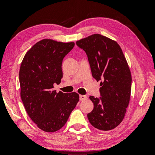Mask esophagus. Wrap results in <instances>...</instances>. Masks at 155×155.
Returning <instances> with one entry per match:
<instances>
[{"label":"esophagus","mask_w":155,"mask_h":155,"mask_svg":"<svg viewBox=\"0 0 155 155\" xmlns=\"http://www.w3.org/2000/svg\"><path fill=\"white\" fill-rule=\"evenodd\" d=\"M79 98L81 101H84V100L87 99V96L86 95H80L79 96Z\"/></svg>","instance_id":"obj_1"}]
</instances>
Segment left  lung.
<instances>
[{"instance_id":"1","label":"left lung","mask_w":155,"mask_h":155,"mask_svg":"<svg viewBox=\"0 0 155 155\" xmlns=\"http://www.w3.org/2000/svg\"><path fill=\"white\" fill-rule=\"evenodd\" d=\"M76 44L87 54L92 77L101 81V96H90L94 109L89 121L99 130L114 129L124 119L130 101L132 78L127 60L116 41L100 34Z\"/></svg>"}]
</instances>
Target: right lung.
I'll use <instances>...</instances> for the list:
<instances>
[{"instance_id": "obj_1", "label": "right lung", "mask_w": 155, "mask_h": 155, "mask_svg": "<svg viewBox=\"0 0 155 155\" xmlns=\"http://www.w3.org/2000/svg\"><path fill=\"white\" fill-rule=\"evenodd\" d=\"M74 46V42L41 40L27 52L21 64V99L30 118L45 132L64 127L79 100L76 92L52 90L54 84L61 83L63 59Z\"/></svg>"}]
</instances>
